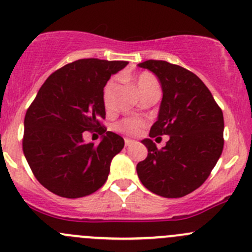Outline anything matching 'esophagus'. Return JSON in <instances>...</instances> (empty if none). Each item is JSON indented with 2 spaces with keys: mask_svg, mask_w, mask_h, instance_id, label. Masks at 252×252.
<instances>
[{
  "mask_svg": "<svg viewBox=\"0 0 252 252\" xmlns=\"http://www.w3.org/2000/svg\"><path fill=\"white\" fill-rule=\"evenodd\" d=\"M133 143H136V142L132 141V139H128V138L125 139V145H126V147H129V145H132Z\"/></svg>",
  "mask_w": 252,
  "mask_h": 252,
  "instance_id": "34e87169",
  "label": "esophagus"
}]
</instances>
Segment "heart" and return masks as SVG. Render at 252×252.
<instances>
[{
  "mask_svg": "<svg viewBox=\"0 0 252 252\" xmlns=\"http://www.w3.org/2000/svg\"><path fill=\"white\" fill-rule=\"evenodd\" d=\"M134 84H136L137 90H138L139 94L142 95L144 93L149 92L150 90H154V88H159V84H158L157 79L153 76L149 72H142L139 74L136 79L133 80ZM116 88V80L110 79L105 84L104 88H103V104L104 108L109 110V109L113 108V98H114V92H115ZM145 126V123L142 119L137 118H127L121 120L118 125L115 126V128L118 131L123 132V133L129 134V136H136L139 132L142 131V128Z\"/></svg>",
  "mask_w": 252,
  "mask_h": 252,
  "instance_id": "obj_1",
  "label": "heart"
}]
</instances>
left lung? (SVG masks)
<instances>
[{
	"label": "left lung",
	"mask_w": 252,
	"mask_h": 252,
	"mask_svg": "<svg viewBox=\"0 0 252 252\" xmlns=\"http://www.w3.org/2000/svg\"><path fill=\"white\" fill-rule=\"evenodd\" d=\"M138 66L150 70L162 88L158 121L149 137L167 134L158 149L152 139L142 141L148 157L137 164L147 189L164 198H182L203 184L222 154L223 113L209 88L189 70L165 61H145Z\"/></svg>",
	"instance_id": "obj_1"
}]
</instances>
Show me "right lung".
I'll use <instances>...</instances> for the list:
<instances>
[{"label": "right lung", "mask_w": 252, "mask_h": 252, "mask_svg": "<svg viewBox=\"0 0 252 252\" xmlns=\"http://www.w3.org/2000/svg\"><path fill=\"white\" fill-rule=\"evenodd\" d=\"M127 64L79 59L56 70L38 90L25 114L23 152L36 180L52 193L82 198L107 181L111 160L125 142L100 123L103 88ZM85 130L103 134L101 143L85 144Z\"/></svg>", "instance_id": "add662e5"}]
</instances>
